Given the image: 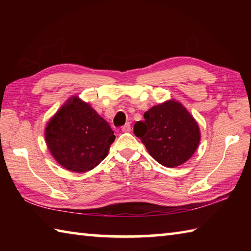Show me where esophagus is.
<instances>
[{
	"label": "esophagus",
	"mask_w": 251,
	"mask_h": 251,
	"mask_svg": "<svg viewBox=\"0 0 251 251\" xmlns=\"http://www.w3.org/2000/svg\"><path fill=\"white\" fill-rule=\"evenodd\" d=\"M130 130H131V127H130L129 123H127V124H125L124 126L122 127V131L123 132H129Z\"/></svg>",
	"instance_id": "34e87169"
}]
</instances>
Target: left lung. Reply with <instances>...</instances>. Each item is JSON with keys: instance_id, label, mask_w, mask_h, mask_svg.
<instances>
[{"instance_id": "1", "label": "left lung", "mask_w": 251, "mask_h": 251, "mask_svg": "<svg viewBox=\"0 0 251 251\" xmlns=\"http://www.w3.org/2000/svg\"><path fill=\"white\" fill-rule=\"evenodd\" d=\"M137 122L134 134L150 155L165 167H177L190 159L201 141L197 122L178 101L154 105Z\"/></svg>"}]
</instances>
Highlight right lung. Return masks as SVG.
<instances>
[{"mask_svg":"<svg viewBox=\"0 0 251 251\" xmlns=\"http://www.w3.org/2000/svg\"><path fill=\"white\" fill-rule=\"evenodd\" d=\"M115 136L89 103L72 97L47 123L45 140L63 168L86 173L103 161Z\"/></svg>","mask_w":251,"mask_h":251,"instance_id":"right-lung-1","label":"right lung"}]
</instances>
